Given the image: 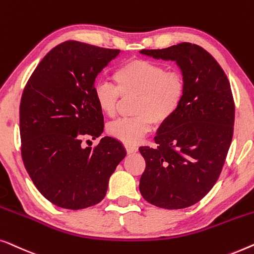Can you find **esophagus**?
<instances>
[{"mask_svg":"<svg viewBox=\"0 0 254 254\" xmlns=\"http://www.w3.org/2000/svg\"><path fill=\"white\" fill-rule=\"evenodd\" d=\"M126 149H127V154H133V153L138 151V147L134 145H126Z\"/></svg>","mask_w":254,"mask_h":254,"instance_id":"34e87169","label":"esophagus"}]
</instances>
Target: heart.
Instances as JSON below:
<instances>
[{"label": "heart", "mask_w": 254, "mask_h": 254, "mask_svg": "<svg viewBox=\"0 0 254 254\" xmlns=\"http://www.w3.org/2000/svg\"><path fill=\"white\" fill-rule=\"evenodd\" d=\"M116 86L99 83L94 99L99 109L112 117L116 114L120 96L137 95L135 116L114 121L107 127L110 137L126 145H133L153 128L154 122L169 121L183 103L187 83L178 70H167L161 64L146 60H132L113 74Z\"/></svg>", "instance_id": "obj_1"}]
</instances>
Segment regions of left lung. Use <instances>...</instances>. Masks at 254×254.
<instances>
[{
  "label": "left lung",
  "mask_w": 254,
  "mask_h": 254,
  "mask_svg": "<svg viewBox=\"0 0 254 254\" xmlns=\"http://www.w3.org/2000/svg\"><path fill=\"white\" fill-rule=\"evenodd\" d=\"M140 53L175 61L187 93L178 112L159 127L158 147L139 148L146 161L139 190L154 206L187 208L208 193L226 161L235 122L230 83L216 60L198 45L182 42Z\"/></svg>",
  "instance_id": "obj_1"
}]
</instances>
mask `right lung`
<instances>
[{
    "instance_id": "obj_1",
    "label": "right lung",
    "mask_w": 254,
    "mask_h": 254,
    "mask_svg": "<svg viewBox=\"0 0 254 254\" xmlns=\"http://www.w3.org/2000/svg\"><path fill=\"white\" fill-rule=\"evenodd\" d=\"M120 52L62 42L42 59L24 88L19 107L24 166L39 192L62 208L83 209L101 201L109 177L127 155L112 137L93 148L83 146L87 137L95 139L103 131L94 81Z\"/></svg>"
}]
</instances>
